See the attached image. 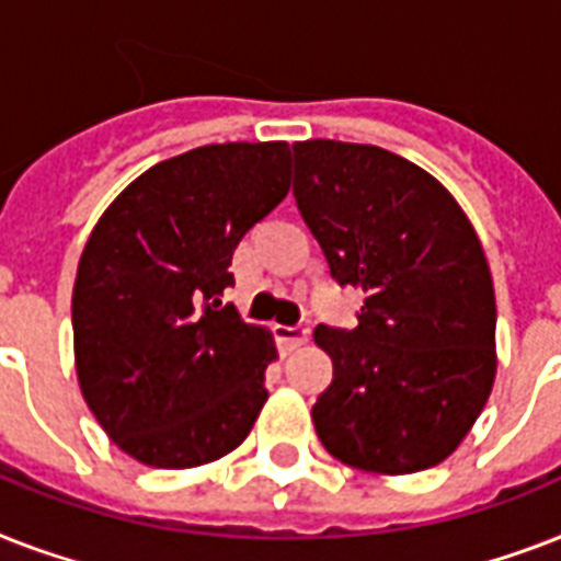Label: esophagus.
Returning <instances> with one entry per match:
<instances>
[{"mask_svg": "<svg viewBox=\"0 0 561 561\" xmlns=\"http://www.w3.org/2000/svg\"><path fill=\"white\" fill-rule=\"evenodd\" d=\"M308 334H311V329L308 325H276V337H279V343L285 346V352H294L299 350L302 343L308 341Z\"/></svg>", "mask_w": 561, "mask_h": 561, "instance_id": "34e87169", "label": "esophagus"}]
</instances>
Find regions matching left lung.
<instances>
[{
	"label": "left lung",
	"instance_id": "left-lung-1",
	"mask_svg": "<svg viewBox=\"0 0 561 561\" xmlns=\"http://www.w3.org/2000/svg\"><path fill=\"white\" fill-rule=\"evenodd\" d=\"M294 194L332 276L364 290L352 332L317 325L334 381L311 419L325 451L413 474L457 451L495 383V288L451 192L375 145H294Z\"/></svg>",
	"mask_w": 561,
	"mask_h": 561
}]
</instances>
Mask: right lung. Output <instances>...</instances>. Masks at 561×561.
Returning <instances> with one entry per match:
<instances>
[{
  "mask_svg": "<svg viewBox=\"0 0 561 561\" xmlns=\"http://www.w3.org/2000/svg\"><path fill=\"white\" fill-rule=\"evenodd\" d=\"M288 142H224L157 162L110 203L72 290L75 369L107 436L153 469L244 443L273 334L220 306L232 253L290 188Z\"/></svg>",
  "mask_w": 561,
  "mask_h": 561,
  "instance_id": "obj_1",
  "label": "right lung"
}]
</instances>
